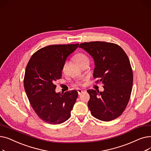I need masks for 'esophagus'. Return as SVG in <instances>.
<instances>
[{"label": "esophagus", "instance_id": "obj_1", "mask_svg": "<svg viewBox=\"0 0 151 151\" xmlns=\"http://www.w3.org/2000/svg\"><path fill=\"white\" fill-rule=\"evenodd\" d=\"M77 91H78L79 95H81L82 93H83L84 92H85V90H83V89H79L77 90Z\"/></svg>", "mask_w": 151, "mask_h": 151}]
</instances>
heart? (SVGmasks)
<instances>
[{"label":"heart","mask_w":151,"mask_h":151,"mask_svg":"<svg viewBox=\"0 0 151 151\" xmlns=\"http://www.w3.org/2000/svg\"><path fill=\"white\" fill-rule=\"evenodd\" d=\"M73 60L78 65H80L86 62H89V59L88 56L83 53H78L76 55H75L73 57ZM78 84H81L80 82H78Z\"/></svg>","instance_id":"heart-1"}]
</instances>
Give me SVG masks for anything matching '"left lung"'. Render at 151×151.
Instances as JSON below:
<instances>
[{
	"label": "left lung",
	"instance_id": "8db88e82",
	"mask_svg": "<svg viewBox=\"0 0 151 151\" xmlns=\"http://www.w3.org/2000/svg\"><path fill=\"white\" fill-rule=\"evenodd\" d=\"M93 58V78L104 84L103 92L89 89L88 107L92 115L103 121L120 116L127 105L133 86L130 60L119 45L105 42L82 43L79 46Z\"/></svg>",
	"mask_w": 151,
	"mask_h": 151
}]
</instances>
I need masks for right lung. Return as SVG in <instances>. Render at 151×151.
<instances>
[{"instance_id": "add662e5", "label": "right lung", "mask_w": 151, "mask_h": 151, "mask_svg": "<svg viewBox=\"0 0 151 151\" xmlns=\"http://www.w3.org/2000/svg\"><path fill=\"white\" fill-rule=\"evenodd\" d=\"M79 44L47 46L35 52L25 71L24 86L30 104L37 116L50 124H60L71 116L78 93L76 90L56 93L55 83L68 55Z\"/></svg>"}]
</instances>
